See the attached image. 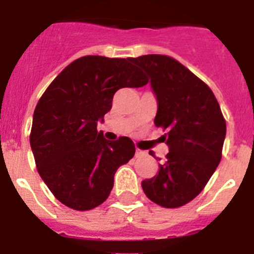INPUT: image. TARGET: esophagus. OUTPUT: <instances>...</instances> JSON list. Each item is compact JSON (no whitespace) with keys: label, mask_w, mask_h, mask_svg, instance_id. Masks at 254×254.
Listing matches in <instances>:
<instances>
[{"label":"esophagus","mask_w":254,"mask_h":254,"mask_svg":"<svg viewBox=\"0 0 254 254\" xmlns=\"http://www.w3.org/2000/svg\"><path fill=\"white\" fill-rule=\"evenodd\" d=\"M146 155V151H143V150L136 149V158H140V156H145Z\"/></svg>","instance_id":"esophagus-1"}]
</instances>
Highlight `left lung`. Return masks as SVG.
<instances>
[{"instance_id":"left-lung-1","label":"left lung","mask_w":254,"mask_h":254,"mask_svg":"<svg viewBox=\"0 0 254 254\" xmlns=\"http://www.w3.org/2000/svg\"><path fill=\"white\" fill-rule=\"evenodd\" d=\"M129 60L151 78L158 100L154 123L167 131L163 138L169 146L158 174L141 186L156 205L181 207L201 193L216 170L226 122L210 87L181 62L163 55Z\"/></svg>"}]
</instances>
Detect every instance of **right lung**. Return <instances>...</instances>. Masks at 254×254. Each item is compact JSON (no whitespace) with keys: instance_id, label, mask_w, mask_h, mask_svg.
I'll return each mask as SVG.
<instances>
[{"instance_id":"1","label":"right lung","mask_w":254,"mask_h":254,"mask_svg":"<svg viewBox=\"0 0 254 254\" xmlns=\"http://www.w3.org/2000/svg\"><path fill=\"white\" fill-rule=\"evenodd\" d=\"M147 82L129 58L85 56L47 87L33 116L30 146L39 176L60 202L86 211L108 198L117 169L136 149L128 137L105 140L98 121L111 111L117 90Z\"/></svg>"}]
</instances>
